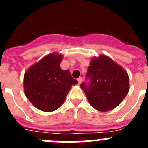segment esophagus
<instances>
[{"mask_svg":"<svg viewBox=\"0 0 148 148\" xmlns=\"http://www.w3.org/2000/svg\"><path fill=\"white\" fill-rule=\"evenodd\" d=\"M78 84H81L82 82V78H78Z\"/></svg>","mask_w":148,"mask_h":148,"instance_id":"34e87169","label":"esophagus"}]
</instances>
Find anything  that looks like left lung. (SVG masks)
<instances>
[{"label": "left lung", "mask_w": 148, "mask_h": 148, "mask_svg": "<svg viewBox=\"0 0 148 148\" xmlns=\"http://www.w3.org/2000/svg\"><path fill=\"white\" fill-rule=\"evenodd\" d=\"M85 82L81 88L87 95L89 103L99 111L106 112L116 108L127 95L129 76L126 70L105 55L94 57L90 62Z\"/></svg>", "instance_id": "left-lung-1"}]
</instances>
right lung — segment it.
<instances>
[{
	"label": "right lung",
	"instance_id": "1",
	"mask_svg": "<svg viewBox=\"0 0 148 148\" xmlns=\"http://www.w3.org/2000/svg\"><path fill=\"white\" fill-rule=\"evenodd\" d=\"M63 56L50 53L29 67L23 76L24 92L35 108L53 112L65 101L72 85L78 84L68 70L60 66Z\"/></svg>",
	"mask_w": 148,
	"mask_h": 148
}]
</instances>
